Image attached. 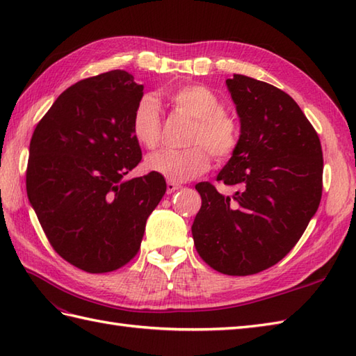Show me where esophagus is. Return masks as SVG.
<instances>
[{
  "instance_id": "34e87169",
  "label": "esophagus",
  "mask_w": 356,
  "mask_h": 356,
  "mask_svg": "<svg viewBox=\"0 0 356 356\" xmlns=\"http://www.w3.org/2000/svg\"><path fill=\"white\" fill-rule=\"evenodd\" d=\"M180 188H182V185H179V184H174V182H168L166 184V194H172V193H176V191H179Z\"/></svg>"
}]
</instances>
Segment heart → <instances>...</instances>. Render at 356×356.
<instances>
[{
	"label": "heart",
	"mask_w": 356,
	"mask_h": 356,
	"mask_svg": "<svg viewBox=\"0 0 356 356\" xmlns=\"http://www.w3.org/2000/svg\"><path fill=\"white\" fill-rule=\"evenodd\" d=\"M166 99L171 107L193 119L186 149H161L145 159V168L168 182H186L207 172L211 156L216 161L229 159L240 143V125L223 108L213 90L188 84L170 90ZM162 118L154 97L142 96L131 115V134L143 148H154L161 140Z\"/></svg>",
	"instance_id": "obj_1"
}]
</instances>
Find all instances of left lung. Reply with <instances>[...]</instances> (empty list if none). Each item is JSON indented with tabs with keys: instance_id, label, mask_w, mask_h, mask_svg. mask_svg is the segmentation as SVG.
<instances>
[{
	"instance_id": "8db88e82",
	"label": "left lung",
	"mask_w": 356,
	"mask_h": 356,
	"mask_svg": "<svg viewBox=\"0 0 356 356\" xmlns=\"http://www.w3.org/2000/svg\"><path fill=\"white\" fill-rule=\"evenodd\" d=\"M226 86L240 118V143L209 182L191 226L202 260L226 275H252L289 254L318 209L323 191L320 138L292 97L268 82L234 74Z\"/></svg>"
}]
</instances>
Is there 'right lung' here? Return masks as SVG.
Listing matches in <instances>:
<instances>
[{"label":"right lung","instance_id":"obj_1","mask_svg":"<svg viewBox=\"0 0 356 356\" xmlns=\"http://www.w3.org/2000/svg\"><path fill=\"white\" fill-rule=\"evenodd\" d=\"M142 96L143 86L125 70L82 79L58 96L30 140V205L53 249L90 274L134 259L166 191L154 172L124 179L142 159L131 134Z\"/></svg>","mask_w":356,"mask_h":356}]
</instances>
